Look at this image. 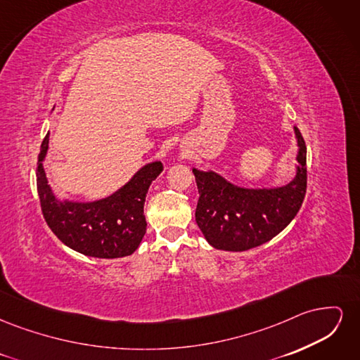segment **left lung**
Returning a JSON list of instances; mask_svg holds the SVG:
<instances>
[{
    "mask_svg": "<svg viewBox=\"0 0 360 360\" xmlns=\"http://www.w3.org/2000/svg\"><path fill=\"white\" fill-rule=\"evenodd\" d=\"M299 153L296 177L270 189L236 186L213 171L193 168L200 200L195 210L205 240L213 248L240 252L278 236L294 219L307 193V146L294 127Z\"/></svg>",
    "mask_w": 360,
    "mask_h": 360,
    "instance_id": "obj_1",
    "label": "left lung"
}]
</instances>
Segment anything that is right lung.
<instances>
[{
    "label": "right lung",
    "mask_w": 360,
    "mask_h": 360,
    "mask_svg": "<svg viewBox=\"0 0 360 360\" xmlns=\"http://www.w3.org/2000/svg\"><path fill=\"white\" fill-rule=\"evenodd\" d=\"M49 132L40 146L37 160V192L41 213L60 240L76 252L96 258H120L134 254L146 234V195L163 165L151 162L141 168L123 188L91 202L58 201L45 169Z\"/></svg>",
    "instance_id": "right-lung-1"
}]
</instances>
